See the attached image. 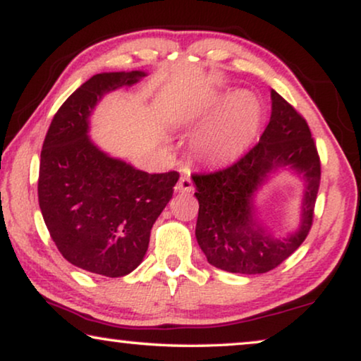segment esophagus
Masks as SVG:
<instances>
[{"instance_id": "1", "label": "esophagus", "mask_w": 361, "mask_h": 361, "mask_svg": "<svg viewBox=\"0 0 361 361\" xmlns=\"http://www.w3.org/2000/svg\"><path fill=\"white\" fill-rule=\"evenodd\" d=\"M175 191L178 192H191L192 191V181L190 176H181L180 181L176 183Z\"/></svg>"}]
</instances>
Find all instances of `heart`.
<instances>
[{"mask_svg":"<svg viewBox=\"0 0 361 361\" xmlns=\"http://www.w3.org/2000/svg\"><path fill=\"white\" fill-rule=\"evenodd\" d=\"M202 118L219 115L196 141L197 152L214 164L230 162L248 149L259 131L262 110L250 92L220 95L199 110Z\"/></svg>","mask_w":361,"mask_h":361,"instance_id":"b5f03b06","label":"heart"}]
</instances>
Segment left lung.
<instances>
[{"label":"left lung","instance_id":"left-lung-1","mask_svg":"<svg viewBox=\"0 0 361 361\" xmlns=\"http://www.w3.org/2000/svg\"><path fill=\"white\" fill-rule=\"evenodd\" d=\"M272 115L259 142L225 169L192 173L199 201L196 238L212 266L236 274H264L298 250L314 219L321 159L308 123L276 90ZM290 164L307 183L304 222L277 240L252 219V196L267 173Z\"/></svg>","mask_w":361,"mask_h":361}]
</instances>
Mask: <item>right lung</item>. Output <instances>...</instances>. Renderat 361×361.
I'll return each mask as SVG.
<instances>
[{
    "mask_svg": "<svg viewBox=\"0 0 361 361\" xmlns=\"http://www.w3.org/2000/svg\"><path fill=\"white\" fill-rule=\"evenodd\" d=\"M146 76L95 74L64 100L43 141L39 204L58 251L84 271L121 277L141 264L150 228L173 196L178 171L154 173L111 159L87 137L102 95Z\"/></svg>",
    "mask_w": 361,
    "mask_h": 361,
    "instance_id": "right-lung-1",
    "label": "right lung"
}]
</instances>
